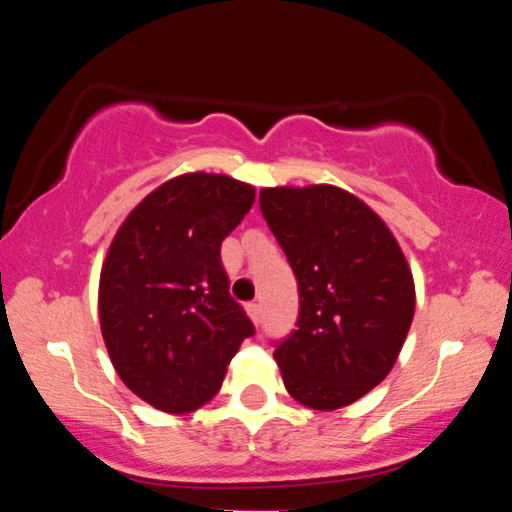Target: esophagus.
<instances>
[{"instance_id": "1", "label": "esophagus", "mask_w": 512, "mask_h": 512, "mask_svg": "<svg viewBox=\"0 0 512 512\" xmlns=\"http://www.w3.org/2000/svg\"><path fill=\"white\" fill-rule=\"evenodd\" d=\"M245 308H248V315L252 317V322H257V325H260V320H262L260 303H248V305H245Z\"/></svg>"}]
</instances>
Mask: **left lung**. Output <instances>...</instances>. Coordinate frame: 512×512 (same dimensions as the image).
<instances>
[{
  "label": "left lung",
  "mask_w": 512,
  "mask_h": 512,
  "mask_svg": "<svg viewBox=\"0 0 512 512\" xmlns=\"http://www.w3.org/2000/svg\"><path fill=\"white\" fill-rule=\"evenodd\" d=\"M260 209L298 281V320L276 342L286 390L332 411L387 378L414 317V279L385 221L334 185L264 187Z\"/></svg>",
  "instance_id": "left-lung-1"
}]
</instances>
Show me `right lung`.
<instances>
[{
	"label": "right lung",
	"instance_id": "obj_1",
	"mask_svg": "<svg viewBox=\"0 0 512 512\" xmlns=\"http://www.w3.org/2000/svg\"><path fill=\"white\" fill-rule=\"evenodd\" d=\"M252 202L255 187L228 175H180L144 197L110 243L98 289L103 339L122 383L151 407H202L255 334L221 264L223 238Z\"/></svg>",
	"mask_w": 512,
	"mask_h": 512
}]
</instances>
